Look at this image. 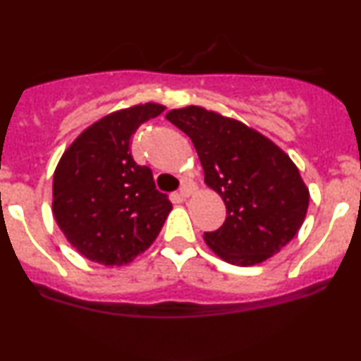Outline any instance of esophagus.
<instances>
[{"mask_svg": "<svg viewBox=\"0 0 361 361\" xmlns=\"http://www.w3.org/2000/svg\"><path fill=\"white\" fill-rule=\"evenodd\" d=\"M178 195H180V198H188L190 195H192V186H190V185H183V186H181V188H180V193H178Z\"/></svg>", "mask_w": 361, "mask_h": 361, "instance_id": "1", "label": "esophagus"}]
</instances>
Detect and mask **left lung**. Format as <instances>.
Listing matches in <instances>:
<instances>
[{
  "label": "left lung",
  "mask_w": 361,
  "mask_h": 361,
  "mask_svg": "<svg viewBox=\"0 0 361 361\" xmlns=\"http://www.w3.org/2000/svg\"><path fill=\"white\" fill-rule=\"evenodd\" d=\"M166 118L192 139L207 186L226 204L222 226L204 234L219 258L252 267L295 238L309 188L288 154L255 128L202 106L175 109Z\"/></svg>",
  "instance_id": "left-lung-1"
}]
</instances>
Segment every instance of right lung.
Listing matches in <instances>:
<instances>
[{"label": "right lung", "instance_id": "add662e5", "mask_svg": "<svg viewBox=\"0 0 361 361\" xmlns=\"http://www.w3.org/2000/svg\"><path fill=\"white\" fill-rule=\"evenodd\" d=\"M166 106L144 103L94 122L64 151L54 171L52 214L80 255L105 267L130 263L154 243L171 212L152 171L130 154L140 123Z\"/></svg>", "mask_w": 361, "mask_h": 361}]
</instances>
